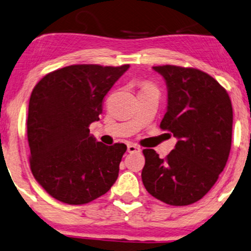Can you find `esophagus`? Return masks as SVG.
Instances as JSON below:
<instances>
[{
	"label": "esophagus",
	"mask_w": 251,
	"mask_h": 251,
	"mask_svg": "<svg viewBox=\"0 0 251 251\" xmlns=\"http://www.w3.org/2000/svg\"><path fill=\"white\" fill-rule=\"evenodd\" d=\"M127 151H128V153H139V151H141V148L139 147V146H136V145L128 144L127 145Z\"/></svg>",
	"instance_id": "1"
}]
</instances>
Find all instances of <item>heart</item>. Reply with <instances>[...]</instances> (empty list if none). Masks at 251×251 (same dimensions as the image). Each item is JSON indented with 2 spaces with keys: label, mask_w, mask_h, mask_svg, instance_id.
I'll list each match as a JSON object with an SVG mask.
<instances>
[{
  "label": "heart",
  "mask_w": 251,
  "mask_h": 251,
  "mask_svg": "<svg viewBox=\"0 0 251 251\" xmlns=\"http://www.w3.org/2000/svg\"><path fill=\"white\" fill-rule=\"evenodd\" d=\"M149 87H153V85H151V84H149V83H142V87H141V89L149 88Z\"/></svg>",
  "instance_id": "heart-1"
}]
</instances>
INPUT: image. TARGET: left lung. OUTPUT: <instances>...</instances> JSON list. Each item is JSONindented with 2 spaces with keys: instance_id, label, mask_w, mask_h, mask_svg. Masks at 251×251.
Segmentation results:
<instances>
[{
  "instance_id": "1",
  "label": "left lung",
  "mask_w": 251,
  "mask_h": 251,
  "mask_svg": "<svg viewBox=\"0 0 251 251\" xmlns=\"http://www.w3.org/2000/svg\"><path fill=\"white\" fill-rule=\"evenodd\" d=\"M153 69L168 87L160 127L178 141L164 158L154 149L142 151V183L168 205H190L210 191L227 163L233 128L230 98L223 85L199 69L173 65Z\"/></svg>"
}]
</instances>
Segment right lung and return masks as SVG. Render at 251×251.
I'll list each match as a JSON object with an SVG mask.
<instances>
[{
	"mask_svg": "<svg viewBox=\"0 0 251 251\" xmlns=\"http://www.w3.org/2000/svg\"><path fill=\"white\" fill-rule=\"evenodd\" d=\"M129 65H73L44 76L28 102L30 168L56 201L83 205L105 195L118 178L126 145H103L89 126L103 100Z\"/></svg>",
	"mask_w": 251,
	"mask_h": 251,
	"instance_id": "right-lung-1",
	"label": "right lung"
}]
</instances>
